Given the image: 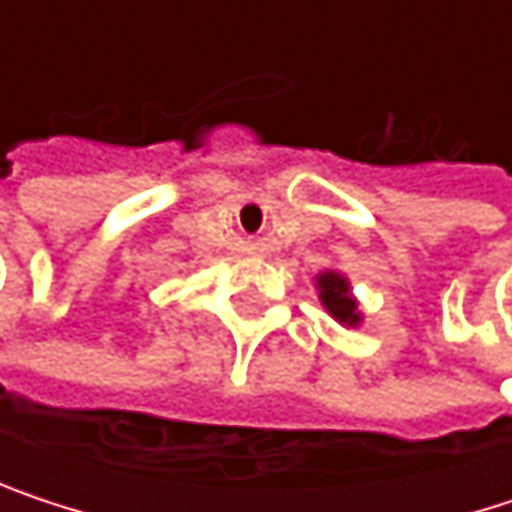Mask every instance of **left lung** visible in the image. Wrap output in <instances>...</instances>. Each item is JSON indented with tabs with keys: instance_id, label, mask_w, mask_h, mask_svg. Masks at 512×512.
Wrapping results in <instances>:
<instances>
[{
	"instance_id": "left-lung-1",
	"label": "left lung",
	"mask_w": 512,
	"mask_h": 512,
	"mask_svg": "<svg viewBox=\"0 0 512 512\" xmlns=\"http://www.w3.org/2000/svg\"><path fill=\"white\" fill-rule=\"evenodd\" d=\"M317 284H320V299H323V305L329 308V314H332L335 320H341V323L356 326L358 311L356 302L350 299L347 281H344L338 272H323V275L317 278Z\"/></svg>"
}]
</instances>
